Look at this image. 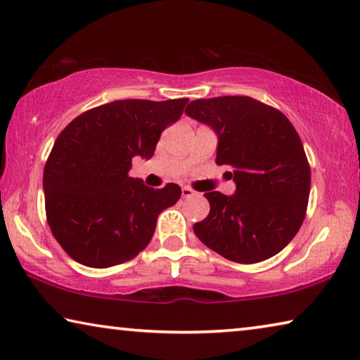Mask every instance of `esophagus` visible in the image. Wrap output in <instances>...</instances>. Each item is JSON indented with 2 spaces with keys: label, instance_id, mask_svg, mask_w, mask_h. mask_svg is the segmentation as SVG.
I'll use <instances>...</instances> for the list:
<instances>
[{
  "label": "esophagus",
  "instance_id": "1",
  "mask_svg": "<svg viewBox=\"0 0 360 360\" xmlns=\"http://www.w3.org/2000/svg\"><path fill=\"white\" fill-rule=\"evenodd\" d=\"M181 192H182V197H184V198H191V197L195 195V192H193L191 187H187V186L182 187Z\"/></svg>",
  "mask_w": 360,
  "mask_h": 360
}]
</instances>
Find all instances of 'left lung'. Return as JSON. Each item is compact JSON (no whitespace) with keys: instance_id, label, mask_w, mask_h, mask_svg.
<instances>
[{"instance_id":"obj_1","label":"left lung","mask_w":360,"mask_h":360,"mask_svg":"<svg viewBox=\"0 0 360 360\" xmlns=\"http://www.w3.org/2000/svg\"><path fill=\"white\" fill-rule=\"evenodd\" d=\"M186 113L216 131V163L229 167L237 184L231 197L205 193L210 213L193 224L195 236L240 264L282 252L303 224L311 191V167L293 124L248 96L197 99Z\"/></svg>"}]
</instances>
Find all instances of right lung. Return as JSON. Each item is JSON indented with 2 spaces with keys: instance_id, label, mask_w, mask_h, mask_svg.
I'll use <instances>...</instances> for the list:
<instances>
[{
  "instance_id": "add662e5",
  "label": "right lung",
  "mask_w": 360,
  "mask_h": 360,
  "mask_svg": "<svg viewBox=\"0 0 360 360\" xmlns=\"http://www.w3.org/2000/svg\"><path fill=\"white\" fill-rule=\"evenodd\" d=\"M187 102L113 101L83 112L57 136L44 165V207L51 232L72 259L105 269L149 245L158 214L179 200L181 187L153 189L128 173L134 157L153 155Z\"/></svg>"
}]
</instances>
